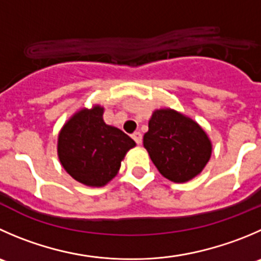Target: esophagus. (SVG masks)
I'll list each match as a JSON object with an SVG mask.
<instances>
[{"instance_id":"1","label":"esophagus","mask_w":261,"mask_h":261,"mask_svg":"<svg viewBox=\"0 0 261 261\" xmlns=\"http://www.w3.org/2000/svg\"><path fill=\"white\" fill-rule=\"evenodd\" d=\"M131 136H133V139H134V140H135L136 144H140L141 143V139H143V136H141L140 131H135V133H134Z\"/></svg>"}]
</instances>
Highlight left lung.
<instances>
[{
    "label": "left lung",
    "mask_w": 261,
    "mask_h": 261,
    "mask_svg": "<svg viewBox=\"0 0 261 261\" xmlns=\"http://www.w3.org/2000/svg\"><path fill=\"white\" fill-rule=\"evenodd\" d=\"M143 143L158 171L173 182H186L198 176L212 154L205 131L173 110L153 113Z\"/></svg>",
    "instance_id": "obj_1"
}]
</instances>
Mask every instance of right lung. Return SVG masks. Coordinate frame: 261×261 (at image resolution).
Listing matches in <instances>:
<instances>
[{
	"instance_id": "1",
	"label": "right lung",
	"mask_w": 261,
	"mask_h": 261,
	"mask_svg": "<svg viewBox=\"0 0 261 261\" xmlns=\"http://www.w3.org/2000/svg\"><path fill=\"white\" fill-rule=\"evenodd\" d=\"M103 108L82 110L58 135V158L67 173L87 186H105L120 169L135 141L120 128L106 125Z\"/></svg>"
}]
</instances>
